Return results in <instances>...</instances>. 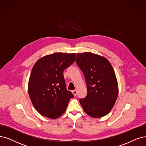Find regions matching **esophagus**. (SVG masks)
<instances>
[{
    "instance_id": "obj_1",
    "label": "esophagus",
    "mask_w": 146,
    "mask_h": 146,
    "mask_svg": "<svg viewBox=\"0 0 146 146\" xmlns=\"http://www.w3.org/2000/svg\"><path fill=\"white\" fill-rule=\"evenodd\" d=\"M72 93H73V95L74 96H76V95H77V90H73V91H72Z\"/></svg>"
}]
</instances>
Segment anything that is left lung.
I'll return each instance as SVG.
<instances>
[{"label": "left lung", "instance_id": "8db88e82", "mask_svg": "<svg viewBox=\"0 0 146 146\" xmlns=\"http://www.w3.org/2000/svg\"><path fill=\"white\" fill-rule=\"evenodd\" d=\"M76 64L85 78L87 95L79 102L84 111L93 118L107 115L118 94L114 70L105 58L91 52L77 53Z\"/></svg>", "mask_w": 146, "mask_h": 146}]
</instances>
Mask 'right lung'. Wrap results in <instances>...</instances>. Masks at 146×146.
<instances>
[{"label":"right lung","mask_w":146,"mask_h":146,"mask_svg":"<svg viewBox=\"0 0 146 146\" xmlns=\"http://www.w3.org/2000/svg\"><path fill=\"white\" fill-rule=\"evenodd\" d=\"M75 60V53L58 52L42 57L35 64L28 93L32 105L41 115L55 119L66 111L74 96L66 88L63 72Z\"/></svg>","instance_id":"obj_1"}]
</instances>
